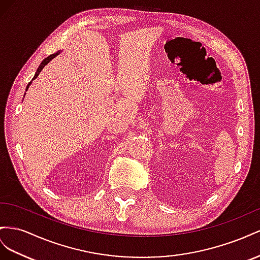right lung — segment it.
<instances>
[{
	"mask_svg": "<svg viewBox=\"0 0 260 260\" xmlns=\"http://www.w3.org/2000/svg\"><path fill=\"white\" fill-rule=\"evenodd\" d=\"M61 53V51H57L56 52V53H54V54H51V55H49L48 57H46V58H44V60L41 62V64L39 65V68H38V70H37V72H36V74H35V76H34V78L31 79V81H30V83H29L28 85H27V87H26V91L28 90V88H29V86H30V84L32 83V80H35L37 77H38V75H39V74L41 73V71L43 70V68H44V66H46L50 61H52V60H53V58L56 56V55H58V54H60ZM26 94V93H25ZM25 94H24V97H25Z\"/></svg>",
	"mask_w": 260,
	"mask_h": 260,
	"instance_id": "obj_1",
	"label": "right lung"
}]
</instances>
